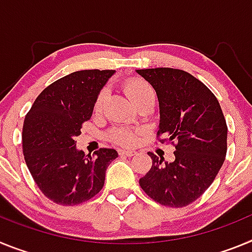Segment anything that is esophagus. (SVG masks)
<instances>
[{"label": "esophagus", "mask_w": 252, "mask_h": 252, "mask_svg": "<svg viewBox=\"0 0 252 252\" xmlns=\"http://www.w3.org/2000/svg\"><path fill=\"white\" fill-rule=\"evenodd\" d=\"M119 154H120V155H122V157H133V155H136V151H132V150H120Z\"/></svg>", "instance_id": "1"}]
</instances>
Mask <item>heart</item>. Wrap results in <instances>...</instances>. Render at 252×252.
Returning a JSON list of instances; mask_svg holds the SVG:
<instances>
[{
	"label": "heart",
	"mask_w": 252,
	"mask_h": 252,
	"mask_svg": "<svg viewBox=\"0 0 252 252\" xmlns=\"http://www.w3.org/2000/svg\"><path fill=\"white\" fill-rule=\"evenodd\" d=\"M125 92L128 95V98L136 104H139L140 102L149 98V97H154V91L150 84L148 82L142 81V79H139V78L130 79V81L126 82V84H125ZM106 97L107 91L102 90L94 101L95 111L101 110ZM139 133L140 131L136 130V128L117 126V127H113L110 131V139L111 141L117 144V145L133 146L137 142V139H139Z\"/></svg>",
	"instance_id": "b5f03b06"
}]
</instances>
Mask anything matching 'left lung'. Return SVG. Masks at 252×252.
<instances>
[{
  "instance_id": "obj_1",
  "label": "left lung",
  "mask_w": 252,
  "mask_h": 252,
  "mask_svg": "<svg viewBox=\"0 0 252 252\" xmlns=\"http://www.w3.org/2000/svg\"><path fill=\"white\" fill-rule=\"evenodd\" d=\"M136 72L158 94V140L175 146V160L169 164L150 153L153 165L140 179V187L162 206L186 207L206 192L223 164L227 153L223 112L208 87L184 70L151 68Z\"/></svg>"
}]
</instances>
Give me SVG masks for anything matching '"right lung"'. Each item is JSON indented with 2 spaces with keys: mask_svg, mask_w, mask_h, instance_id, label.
<instances>
[{
  "mask_svg": "<svg viewBox=\"0 0 252 252\" xmlns=\"http://www.w3.org/2000/svg\"><path fill=\"white\" fill-rule=\"evenodd\" d=\"M113 73H70L46 87L26 113L24 158L36 186L54 203L75 206L98 194L107 168L119 157L115 149L102 148L91 157L75 148L82 125L91 120L95 98Z\"/></svg>",
  "mask_w": 252,
  "mask_h": 252,
  "instance_id": "1",
  "label": "right lung"
}]
</instances>
